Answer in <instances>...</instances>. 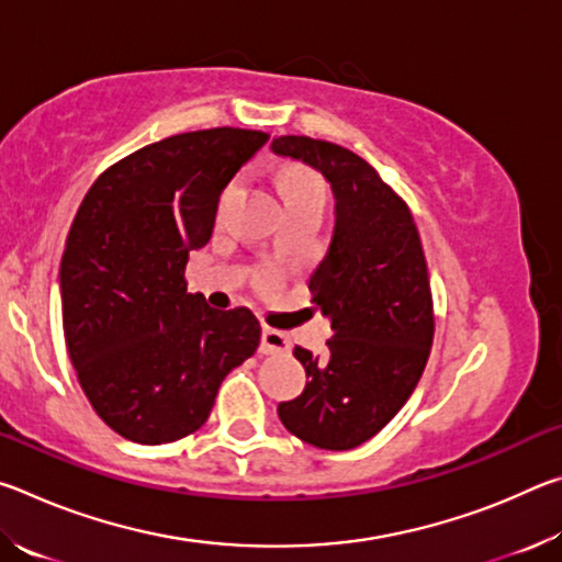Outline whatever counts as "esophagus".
Wrapping results in <instances>:
<instances>
[{
	"instance_id": "34e87169",
	"label": "esophagus",
	"mask_w": 562,
	"mask_h": 562,
	"mask_svg": "<svg viewBox=\"0 0 562 562\" xmlns=\"http://www.w3.org/2000/svg\"><path fill=\"white\" fill-rule=\"evenodd\" d=\"M288 349H290L288 335H282L280 329L262 327V341H260L262 355H284Z\"/></svg>"
}]
</instances>
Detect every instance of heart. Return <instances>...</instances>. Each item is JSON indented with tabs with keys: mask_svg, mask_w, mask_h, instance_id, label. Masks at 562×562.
<instances>
[{
	"mask_svg": "<svg viewBox=\"0 0 562 562\" xmlns=\"http://www.w3.org/2000/svg\"><path fill=\"white\" fill-rule=\"evenodd\" d=\"M237 188H240V183L235 180V183L225 190V195L221 201V211H225V205L237 195ZM280 188H282L284 203L300 201V198H322V195H325V190H322L319 180L315 176H310V173H288L282 178Z\"/></svg>",
	"mask_w": 562,
	"mask_h": 562,
	"instance_id": "heart-1",
	"label": "heart"
}]
</instances>
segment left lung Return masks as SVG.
<instances>
[{"label":"left lung","mask_w":562,"mask_h":562,"mask_svg":"<svg viewBox=\"0 0 562 562\" xmlns=\"http://www.w3.org/2000/svg\"><path fill=\"white\" fill-rule=\"evenodd\" d=\"M272 154L315 168L335 195L327 252L310 274L335 335L325 355L294 347L310 382L278 414L304 443L347 451L382 431L422 379L434 339L429 270L406 203L364 158L307 136L274 138Z\"/></svg>","instance_id":"1"}]
</instances>
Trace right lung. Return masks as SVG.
I'll return each instance as SVG.
<instances>
[{"label": "right lung", "instance_id": "add662e5", "mask_svg": "<svg viewBox=\"0 0 562 562\" xmlns=\"http://www.w3.org/2000/svg\"><path fill=\"white\" fill-rule=\"evenodd\" d=\"M270 133H180L111 166L76 213L59 270L64 337L91 406L123 439L156 446L205 424L217 389L255 355L250 310L186 292L221 193Z\"/></svg>", "mask_w": 562, "mask_h": 562}]
</instances>
